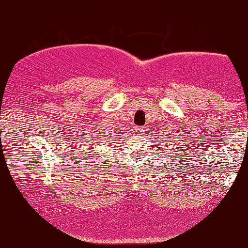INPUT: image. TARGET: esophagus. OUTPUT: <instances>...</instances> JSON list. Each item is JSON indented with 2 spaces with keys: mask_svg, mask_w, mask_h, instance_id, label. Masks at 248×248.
I'll list each match as a JSON object with an SVG mask.
<instances>
[{
  "mask_svg": "<svg viewBox=\"0 0 248 248\" xmlns=\"http://www.w3.org/2000/svg\"><path fill=\"white\" fill-rule=\"evenodd\" d=\"M136 132L142 133V132H144V128L143 127H136Z\"/></svg>",
  "mask_w": 248,
  "mask_h": 248,
  "instance_id": "esophagus-1",
  "label": "esophagus"
}]
</instances>
